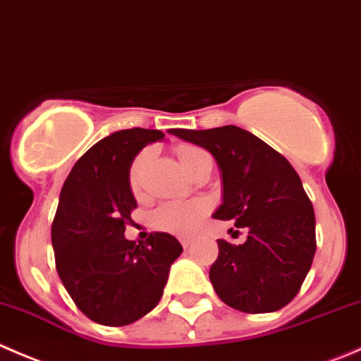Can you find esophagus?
Instances as JSON below:
<instances>
[{"mask_svg": "<svg viewBox=\"0 0 361 361\" xmlns=\"http://www.w3.org/2000/svg\"><path fill=\"white\" fill-rule=\"evenodd\" d=\"M180 244L184 249H189L192 245V240L191 238H180Z\"/></svg>", "mask_w": 361, "mask_h": 361, "instance_id": "34e87169", "label": "esophagus"}]
</instances>
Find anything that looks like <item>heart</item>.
Masks as SVG:
<instances>
[{
  "label": "heart",
  "mask_w": 361,
  "mask_h": 361,
  "mask_svg": "<svg viewBox=\"0 0 361 361\" xmlns=\"http://www.w3.org/2000/svg\"><path fill=\"white\" fill-rule=\"evenodd\" d=\"M207 152L202 151L195 145H182L177 149V158H179L180 166L184 172L188 173L192 169L196 161ZM145 154H140L135 158L130 169V185L133 191H138L140 188V177L142 170H144ZM207 203L203 200H191V202H170L159 207L154 214H152V224L158 230L169 231L173 235H189L198 228L200 221L207 214Z\"/></svg>",
  "instance_id": "heart-1"
}]
</instances>
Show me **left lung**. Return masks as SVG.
<instances>
[{
	"instance_id": "obj_1",
	"label": "left lung",
	"mask_w": 361,
	"mask_h": 361,
	"mask_svg": "<svg viewBox=\"0 0 361 361\" xmlns=\"http://www.w3.org/2000/svg\"><path fill=\"white\" fill-rule=\"evenodd\" d=\"M207 149L223 179L214 219L247 228L244 244L219 238L210 283L226 305L247 314L283 309L300 291L316 252V217L298 173L283 154L238 126L170 130Z\"/></svg>"
}]
</instances>
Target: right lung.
I'll list each match as a JSON object with an SVG mask.
<instances>
[{"instance_id": "right-lung-1", "label": "right lung", "mask_w": 361, "mask_h": 361, "mask_svg": "<svg viewBox=\"0 0 361 361\" xmlns=\"http://www.w3.org/2000/svg\"><path fill=\"white\" fill-rule=\"evenodd\" d=\"M163 138L144 128L110 133L75 163L61 189L52 223L56 269L71 300L94 323L124 326L151 312L182 252L179 240L163 231L145 244L124 237L137 207L131 163Z\"/></svg>"}]
</instances>
